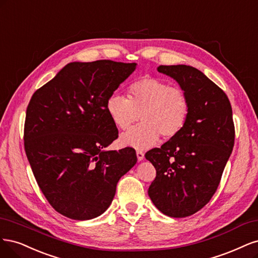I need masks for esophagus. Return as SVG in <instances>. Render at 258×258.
I'll use <instances>...</instances> for the list:
<instances>
[{
    "label": "esophagus",
    "instance_id": "esophagus-1",
    "mask_svg": "<svg viewBox=\"0 0 258 258\" xmlns=\"http://www.w3.org/2000/svg\"><path fill=\"white\" fill-rule=\"evenodd\" d=\"M136 155H137V160H138V162H141L144 160V157H145V153L143 152V151H136Z\"/></svg>",
    "mask_w": 258,
    "mask_h": 258
}]
</instances>
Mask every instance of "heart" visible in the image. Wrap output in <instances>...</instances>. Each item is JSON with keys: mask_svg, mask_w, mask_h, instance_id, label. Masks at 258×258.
<instances>
[{"mask_svg": "<svg viewBox=\"0 0 258 258\" xmlns=\"http://www.w3.org/2000/svg\"><path fill=\"white\" fill-rule=\"evenodd\" d=\"M106 110L114 126L128 130L139 118L143 121L120 137V144L138 150L153 147L162 135L177 136L185 126L189 101L185 92L159 78L144 77L132 82L127 97L113 92L107 97Z\"/></svg>", "mask_w": 258, "mask_h": 258, "instance_id": "heart-1", "label": "heart"}]
</instances>
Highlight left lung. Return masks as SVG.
<instances>
[{"instance_id":"1","label":"left lung","mask_w":258,"mask_h":258,"mask_svg":"<svg viewBox=\"0 0 258 258\" xmlns=\"http://www.w3.org/2000/svg\"><path fill=\"white\" fill-rule=\"evenodd\" d=\"M157 72L176 80L189 101L185 126L161 148L146 153L156 170L148 194L170 218L189 217L217 190L235 143L227 95L189 65H161Z\"/></svg>"}]
</instances>
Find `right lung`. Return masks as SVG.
Here are the masks:
<instances>
[{"instance_id": "right-lung-1", "label": "right lung", "mask_w": 258, "mask_h": 258, "mask_svg": "<svg viewBox=\"0 0 258 258\" xmlns=\"http://www.w3.org/2000/svg\"><path fill=\"white\" fill-rule=\"evenodd\" d=\"M136 65L72 62L31 98L26 154L41 192L66 218L85 221L104 213L118 181L137 162L132 148L106 150L119 134L106 110L107 97Z\"/></svg>"}]
</instances>
